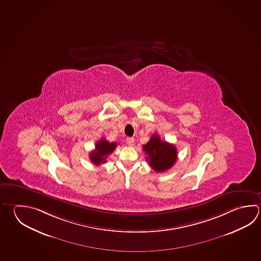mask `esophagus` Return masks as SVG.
<instances>
[{
  "label": "esophagus",
  "mask_w": 261,
  "mask_h": 261,
  "mask_svg": "<svg viewBox=\"0 0 261 261\" xmlns=\"http://www.w3.org/2000/svg\"><path fill=\"white\" fill-rule=\"evenodd\" d=\"M126 143L129 146H133L134 143H135V139L134 138H126Z\"/></svg>",
  "instance_id": "obj_1"
}]
</instances>
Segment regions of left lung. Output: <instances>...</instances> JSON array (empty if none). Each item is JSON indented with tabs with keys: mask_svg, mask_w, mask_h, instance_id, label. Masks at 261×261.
<instances>
[{
	"mask_svg": "<svg viewBox=\"0 0 261 261\" xmlns=\"http://www.w3.org/2000/svg\"><path fill=\"white\" fill-rule=\"evenodd\" d=\"M143 150L147 154L146 160L155 172L167 171L173 166L177 160V150L174 145L161 140L157 134H154Z\"/></svg>",
	"mask_w": 261,
	"mask_h": 261,
	"instance_id": "obj_1",
	"label": "left lung"
}]
</instances>
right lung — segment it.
Instances as JSON below:
<instances>
[{"instance_id": "obj_1", "label": "right lung", "mask_w": 261, "mask_h": 261, "mask_svg": "<svg viewBox=\"0 0 261 261\" xmlns=\"http://www.w3.org/2000/svg\"><path fill=\"white\" fill-rule=\"evenodd\" d=\"M117 147L115 142H109L106 139L101 138L95 145V149L89 153V159L95 165H99L106 163V158Z\"/></svg>"}]
</instances>
